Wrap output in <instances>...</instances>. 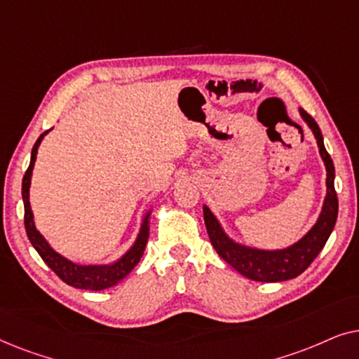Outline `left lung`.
I'll return each instance as SVG.
<instances>
[{
	"label": "left lung",
	"mask_w": 359,
	"mask_h": 359,
	"mask_svg": "<svg viewBox=\"0 0 359 359\" xmlns=\"http://www.w3.org/2000/svg\"><path fill=\"white\" fill-rule=\"evenodd\" d=\"M301 116L307 122V126L311 127L313 135H316L318 151H320L323 163H325L327 196L316 225L299 242L283 250H258L245 247V245L233 242L224 232L219 220L210 212L208 205H204L203 209L205 229H208L210 243H212L215 252L219 253V257L224 262H227L230 266L237 269L240 274H243L248 279H253V281L279 283L299 276V274L306 271L309 264L322 252L333 227H335L338 215V198L335 193V184H333L335 166H333L330 155H328L325 145H323V137L317 122L304 109H301Z\"/></svg>",
	"instance_id": "8db88e82"
}]
</instances>
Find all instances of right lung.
I'll use <instances>...</instances> for the list:
<instances>
[{"label":"right lung","instance_id":"right-lung-1","mask_svg":"<svg viewBox=\"0 0 359 359\" xmlns=\"http://www.w3.org/2000/svg\"><path fill=\"white\" fill-rule=\"evenodd\" d=\"M47 132H43V134L37 139L36 144H34L32 154H31V163H29V168L22 178L24 225H26L27 237L31 240L32 247L37 250L39 255H41V258L47 263V266L50 268L63 283H67L68 286H73L78 289H90V291H102V289L116 286L117 283L122 281V279H124L127 274L137 266V263L140 262L142 255L145 252L147 240H149V233H150V225H149L150 210L145 214L144 222L140 225V232L137 235L134 245H132V247L114 263L88 264V266H83V264L73 263L65 257H62L60 253H57L55 250L47 243V240L42 237L41 232L36 229V224H34V214H32L31 204H29V188H31V176H32L34 163H36L37 149Z\"/></svg>","mask_w":359,"mask_h":359}]
</instances>
